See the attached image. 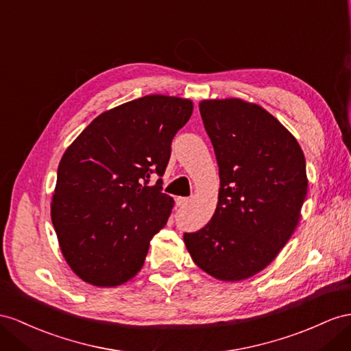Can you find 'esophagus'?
Here are the masks:
<instances>
[{"mask_svg": "<svg viewBox=\"0 0 351 351\" xmlns=\"http://www.w3.org/2000/svg\"><path fill=\"white\" fill-rule=\"evenodd\" d=\"M188 203H190V197H178V199H176L178 206H185Z\"/></svg>", "mask_w": 351, "mask_h": 351, "instance_id": "obj_1", "label": "esophagus"}]
</instances>
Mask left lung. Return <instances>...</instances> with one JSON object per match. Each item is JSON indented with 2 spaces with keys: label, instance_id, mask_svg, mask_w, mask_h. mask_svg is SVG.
Segmentation results:
<instances>
[{
  "label": "left lung",
  "instance_id": "8db88e82",
  "mask_svg": "<svg viewBox=\"0 0 351 351\" xmlns=\"http://www.w3.org/2000/svg\"><path fill=\"white\" fill-rule=\"evenodd\" d=\"M200 114L219 167L212 219L184 241L193 261L223 282L264 269L298 226L307 195L304 152L263 106L241 99L202 101Z\"/></svg>",
  "mask_w": 351,
  "mask_h": 351
}]
</instances>
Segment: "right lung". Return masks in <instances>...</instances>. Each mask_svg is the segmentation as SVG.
<instances>
[{
    "label": "right lung",
    "mask_w": 351,
    "mask_h": 351,
    "mask_svg": "<svg viewBox=\"0 0 351 351\" xmlns=\"http://www.w3.org/2000/svg\"><path fill=\"white\" fill-rule=\"evenodd\" d=\"M193 114L190 99L148 95L102 112L71 143L58 169L51 221L82 280L112 287L141 271L173 199L161 193L170 145Z\"/></svg>",
    "instance_id": "right-lung-1"
}]
</instances>
